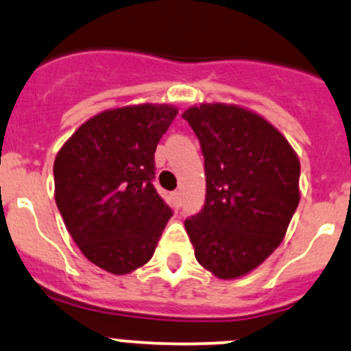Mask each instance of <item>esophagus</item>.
<instances>
[{
	"label": "esophagus",
	"mask_w": 351,
	"mask_h": 351,
	"mask_svg": "<svg viewBox=\"0 0 351 351\" xmlns=\"http://www.w3.org/2000/svg\"><path fill=\"white\" fill-rule=\"evenodd\" d=\"M174 201H176V204L177 206H180V191H174Z\"/></svg>",
	"instance_id": "obj_1"
}]
</instances>
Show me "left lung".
<instances>
[{
    "instance_id": "left-lung-1",
    "label": "left lung",
    "mask_w": 351,
    "mask_h": 351,
    "mask_svg": "<svg viewBox=\"0 0 351 351\" xmlns=\"http://www.w3.org/2000/svg\"><path fill=\"white\" fill-rule=\"evenodd\" d=\"M182 119L206 169L204 207L184 226L199 265L236 280L281 244L300 202V159L276 127L239 105H194Z\"/></svg>"
}]
</instances>
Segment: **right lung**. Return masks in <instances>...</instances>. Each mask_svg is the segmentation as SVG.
<instances>
[{"label": "right lung", "mask_w": 351, "mask_h": 351, "mask_svg": "<svg viewBox=\"0 0 351 351\" xmlns=\"http://www.w3.org/2000/svg\"><path fill=\"white\" fill-rule=\"evenodd\" d=\"M167 104L110 108L82 123L53 164L55 201L93 265L129 274L154 256L171 219L152 180L154 154L176 119Z\"/></svg>", "instance_id": "add662e5"}]
</instances>
